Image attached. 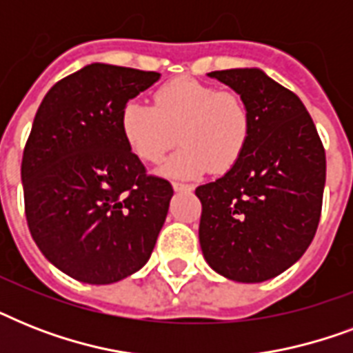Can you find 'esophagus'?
Here are the masks:
<instances>
[{"mask_svg":"<svg viewBox=\"0 0 353 353\" xmlns=\"http://www.w3.org/2000/svg\"><path fill=\"white\" fill-rule=\"evenodd\" d=\"M172 187H174L176 192H190V190H194L192 185H187V183H179V181L172 183Z\"/></svg>","mask_w":353,"mask_h":353,"instance_id":"obj_1","label":"esophagus"}]
</instances>
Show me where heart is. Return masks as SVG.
I'll return each instance as SVG.
<instances>
[{"mask_svg":"<svg viewBox=\"0 0 353 353\" xmlns=\"http://www.w3.org/2000/svg\"><path fill=\"white\" fill-rule=\"evenodd\" d=\"M119 128L137 159L157 163L177 143L183 146L161 166L166 176L198 177L231 170L251 139L252 119L238 93L190 77L168 80L154 91V106L128 101Z\"/></svg>","mask_w":353,"mask_h":353,"instance_id":"b5f03b06","label":"heart"}]
</instances>
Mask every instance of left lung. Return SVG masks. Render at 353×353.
Masks as SVG:
<instances>
[{
  "mask_svg": "<svg viewBox=\"0 0 353 353\" xmlns=\"http://www.w3.org/2000/svg\"><path fill=\"white\" fill-rule=\"evenodd\" d=\"M245 101L251 139L225 176L196 188L199 243L210 268L234 282L284 273L317 232L326 154L302 101L256 68L212 71Z\"/></svg>",
  "mask_w": 353,
  "mask_h": 353,
  "instance_id": "left-lung-1",
  "label": "left lung"
}]
</instances>
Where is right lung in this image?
Returning a JSON list of instances; mask_svg holds the SVG:
<instances>
[{
	"label": "right lung",
	"instance_id": "add662e5",
	"mask_svg": "<svg viewBox=\"0 0 353 353\" xmlns=\"http://www.w3.org/2000/svg\"><path fill=\"white\" fill-rule=\"evenodd\" d=\"M155 71L90 63L52 85L21 159L32 240L62 273L113 284L148 262L174 196L124 143L122 106L159 80Z\"/></svg>",
	"mask_w": 353,
	"mask_h": 353
}]
</instances>
